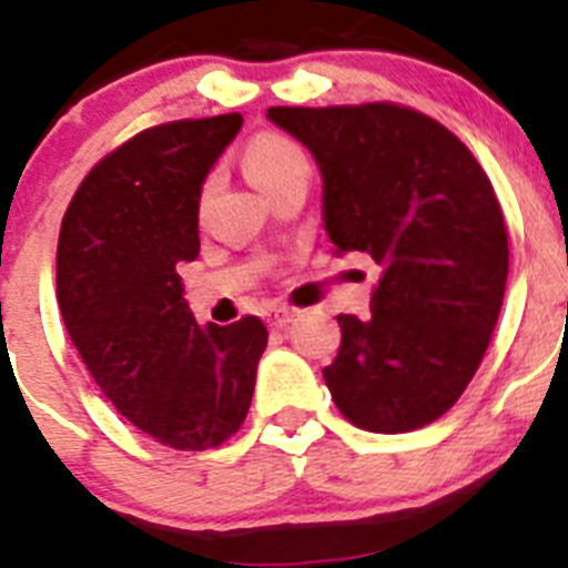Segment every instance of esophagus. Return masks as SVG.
<instances>
[{
    "instance_id": "obj_1",
    "label": "esophagus",
    "mask_w": 568,
    "mask_h": 568,
    "mask_svg": "<svg viewBox=\"0 0 568 568\" xmlns=\"http://www.w3.org/2000/svg\"><path fill=\"white\" fill-rule=\"evenodd\" d=\"M296 316L294 308H285V305H272V308L266 311V322L268 327H285L291 320Z\"/></svg>"
}]
</instances>
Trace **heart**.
Returning <instances> with one entry per match:
<instances>
[{
	"label": "heart",
	"mask_w": 568,
	"mask_h": 568,
	"mask_svg": "<svg viewBox=\"0 0 568 568\" xmlns=\"http://www.w3.org/2000/svg\"><path fill=\"white\" fill-rule=\"evenodd\" d=\"M243 171H246L248 182L254 184L263 193H272L277 184H283L285 179L296 176V173H308L311 162L305 148L300 145L291 136L280 134V131H263V134L252 136L243 148ZM215 195V179H206L201 184L199 193V206L206 210V204Z\"/></svg>",
	"instance_id": "heart-1"
}]
</instances>
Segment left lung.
<instances>
[{"label":"left lung","mask_w":568,"mask_h":568,"mask_svg":"<svg viewBox=\"0 0 568 568\" xmlns=\"http://www.w3.org/2000/svg\"><path fill=\"white\" fill-rule=\"evenodd\" d=\"M314 153L322 221L336 254L381 266L369 316H338L342 347L322 369L333 404L378 434L452 409L485 356L505 300V215L474 153L395 103L266 111Z\"/></svg>","instance_id":"8db88e82"}]
</instances>
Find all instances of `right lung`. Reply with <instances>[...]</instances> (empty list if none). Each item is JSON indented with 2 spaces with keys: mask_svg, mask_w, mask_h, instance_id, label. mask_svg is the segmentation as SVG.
Returning a JSON list of instances; mask_svg holds the SVG:
<instances>
[{
  "mask_svg": "<svg viewBox=\"0 0 568 568\" xmlns=\"http://www.w3.org/2000/svg\"><path fill=\"white\" fill-rule=\"evenodd\" d=\"M241 114L148 129L94 164L58 235V308L114 409L179 452L215 448L252 404L266 325H199L176 266L199 257V193Z\"/></svg>",
  "mask_w": 568,
  "mask_h": 568,
  "instance_id": "1",
  "label": "right lung"
}]
</instances>
